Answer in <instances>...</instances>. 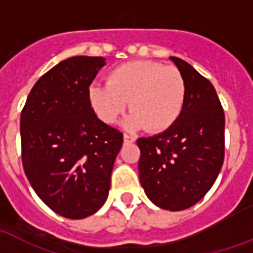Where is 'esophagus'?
<instances>
[{"instance_id":"1","label":"esophagus","mask_w":253,"mask_h":253,"mask_svg":"<svg viewBox=\"0 0 253 253\" xmlns=\"http://www.w3.org/2000/svg\"><path fill=\"white\" fill-rule=\"evenodd\" d=\"M134 141H136V136H132V134H126V133H125L124 142H126V144H130V142H134Z\"/></svg>"}]
</instances>
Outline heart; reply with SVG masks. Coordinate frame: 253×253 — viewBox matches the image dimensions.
<instances>
[{"label":"heart","instance_id":"obj_1","mask_svg":"<svg viewBox=\"0 0 253 253\" xmlns=\"http://www.w3.org/2000/svg\"><path fill=\"white\" fill-rule=\"evenodd\" d=\"M92 109L105 124H113L125 112L129 101L132 115L125 128L161 133L181 117L186 103V82L175 66L152 60H134L113 68L107 84L88 89Z\"/></svg>","mask_w":253,"mask_h":253}]
</instances>
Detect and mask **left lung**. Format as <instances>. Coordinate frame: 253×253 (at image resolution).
I'll use <instances>...</instances> for the list:
<instances>
[{"label": "left lung", "mask_w": 253, "mask_h": 253, "mask_svg": "<svg viewBox=\"0 0 253 253\" xmlns=\"http://www.w3.org/2000/svg\"><path fill=\"white\" fill-rule=\"evenodd\" d=\"M186 82V103L175 124L137 140L141 185L164 210L189 209L214 185L224 160V112L210 80L170 56Z\"/></svg>", "instance_id": "left-lung-1"}]
</instances>
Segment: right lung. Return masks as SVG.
Returning a JSON list of instances; mask_svg holds the SVG:
<instances>
[{"instance_id": "right-lung-1", "label": "right lung", "mask_w": 253, "mask_h": 253, "mask_svg": "<svg viewBox=\"0 0 253 253\" xmlns=\"http://www.w3.org/2000/svg\"><path fill=\"white\" fill-rule=\"evenodd\" d=\"M101 56H72L47 71L21 112L22 165L44 205L68 219L95 214L108 198L123 133L97 119L88 89Z\"/></svg>"}]
</instances>
